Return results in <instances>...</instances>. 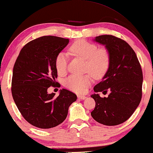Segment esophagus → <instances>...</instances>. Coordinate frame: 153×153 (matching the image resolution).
Instances as JSON below:
<instances>
[{
  "mask_svg": "<svg viewBox=\"0 0 153 153\" xmlns=\"http://www.w3.org/2000/svg\"><path fill=\"white\" fill-rule=\"evenodd\" d=\"M78 98L79 99V100H84V99L86 98V97L84 96V95H78Z\"/></svg>",
  "mask_w": 153,
  "mask_h": 153,
  "instance_id": "34e87169",
  "label": "esophagus"
}]
</instances>
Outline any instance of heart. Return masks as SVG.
Returning a JSON list of instances; mask_svg holds the SVG:
<instances>
[{"label": "heart", "instance_id": "heart-1", "mask_svg": "<svg viewBox=\"0 0 153 153\" xmlns=\"http://www.w3.org/2000/svg\"><path fill=\"white\" fill-rule=\"evenodd\" d=\"M69 52L73 56L85 60V71L90 73L95 78H100L109 68L110 54L108 49L99 48L95 44L78 40L69 48ZM68 65V58L64 53H59L55 60V67L58 73H64ZM92 76L71 75L65 80V85L77 93H84L91 85Z\"/></svg>", "mask_w": 153, "mask_h": 153}]
</instances>
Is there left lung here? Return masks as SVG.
I'll use <instances>...</instances> for the list:
<instances>
[{
	"instance_id": "8db88e82",
	"label": "left lung",
	"mask_w": 153,
	"mask_h": 153,
	"mask_svg": "<svg viewBox=\"0 0 153 153\" xmlns=\"http://www.w3.org/2000/svg\"><path fill=\"white\" fill-rule=\"evenodd\" d=\"M97 43L105 46L110 54L109 68L102 81L95 86L91 97L95 101L91 112L93 118L105 126H117L126 122L133 114L142 98L143 72L135 51L127 42L111 35L95 37Z\"/></svg>"
}]
</instances>
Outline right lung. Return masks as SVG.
<instances>
[{
    "mask_svg": "<svg viewBox=\"0 0 153 153\" xmlns=\"http://www.w3.org/2000/svg\"><path fill=\"white\" fill-rule=\"evenodd\" d=\"M68 43L67 38L40 37L21 49L15 62L13 98L25 120L37 128L58 126L65 120L70 105L77 100L76 95L66 89L60 90L58 97L56 93H48V88L56 84L57 55Z\"/></svg>",
    "mask_w": 153,
    "mask_h": 153,
    "instance_id": "obj_1",
    "label": "right lung"
}]
</instances>
